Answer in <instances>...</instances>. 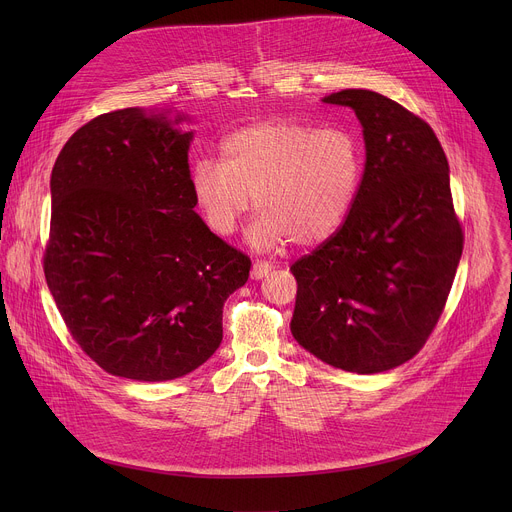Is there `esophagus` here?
<instances>
[{
    "label": "esophagus",
    "instance_id": "1",
    "mask_svg": "<svg viewBox=\"0 0 512 512\" xmlns=\"http://www.w3.org/2000/svg\"><path fill=\"white\" fill-rule=\"evenodd\" d=\"M271 269H273L271 263H267V261H255V263H253V269H251V277H253V279H263V277L269 275Z\"/></svg>",
    "mask_w": 512,
    "mask_h": 512
}]
</instances>
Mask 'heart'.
<instances>
[{
  "instance_id": "heart-1",
  "label": "heart",
  "mask_w": 512,
  "mask_h": 512,
  "mask_svg": "<svg viewBox=\"0 0 512 512\" xmlns=\"http://www.w3.org/2000/svg\"><path fill=\"white\" fill-rule=\"evenodd\" d=\"M360 178L362 150L354 133L277 119L229 133L218 164L194 168L192 194L218 237L233 235L255 204L259 216L249 243L277 251L289 241L312 247L330 239L350 214Z\"/></svg>"
}]
</instances>
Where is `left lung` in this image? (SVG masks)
<instances>
[{
    "mask_svg": "<svg viewBox=\"0 0 512 512\" xmlns=\"http://www.w3.org/2000/svg\"><path fill=\"white\" fill-rule=\"evenodd\" d=\"M322 101L356 113L367 162L344 225L289 267L298 281L289 328L326 364L375 375L423 348L444 312L464 233L448 158L421 117L364 89Z\"/></svg>",
    "mask_w": 512,
    "mask_h": 512,
    "instance_id": "left-lung-1",
    "label": "left lung"
}]
</instances>
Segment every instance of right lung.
<instances>
[{"label":"right lung","mask_w":512,"mask_h":512,"mask_svg":"<svg viewBox=\"0 0 512 512\" xmlns=\"http://www.w3.org/2000/svg\"><path fill=\"white\" fill-rule=\"evenodd\" d=\"M168 113V111H166ZM129 107L72 133L52 176L44 275L87 356L115 377L160 383L206 362L251 259L196 214L192 131Z\"/></svg>","instance_id":"obj_1"}]
</instances>
